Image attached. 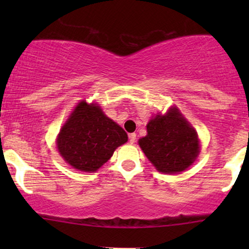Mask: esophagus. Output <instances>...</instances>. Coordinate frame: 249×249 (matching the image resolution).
<instances>
[{
	"instance_id": "obj_1",
	"label": "esophagus",
	"mask_w": 249,
	"mask_h": 249,
	"mask_svg": "<svg viewBox=\"0 0 249 249\" xmlns=\"http://www.w3.org/2000/svg\"><path fill=\"white\" fill-rule=\"evenodd\" d=\"M135 142H136V134L135 132H132V134L129 135V142H130V144H134Z\"/></svg>"
}]
</instances>
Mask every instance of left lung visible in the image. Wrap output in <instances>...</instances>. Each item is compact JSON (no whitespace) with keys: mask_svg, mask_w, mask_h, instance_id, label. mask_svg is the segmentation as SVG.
<instances>
[{"mask_svg":"<svg viewBox=\"0 0 249 249\" xmlns=\"http://www.w3.org/2000/svg\"><path fill=\"white\" fill-rule=\"evenodd\" d=\"M147 135L138 144L159 172L172 175L185 171L199 154V139L178 108L156 114L147 124Z\"/></svg>","mask_w":249,"mask_h":249,"instance_id":"obj_1","label":"left lung"}]
</instances>
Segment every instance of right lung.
Returning <instances> with one entry per match:
<instances>
[{
	"label": "right lung",
	"instance_id": "add662e5",
	"mask_svg": "<svg viewBox=\"0 0 249 249\" xmlns=\"http://www.w3.org/2000/svg\"><path fill=\"white\" fill-rule=\"evenodd\" d=\"M127 141V132L107 118L96 103L81 101L61 128L56 146L73 169L95 172Z\"/></svg>",
	"mask_w": 249,
	"mask_h": 249
}]
</instances>
